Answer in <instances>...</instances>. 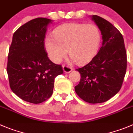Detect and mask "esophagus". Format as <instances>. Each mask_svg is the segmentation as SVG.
Wrapping results in <instances>:
<instances>
[{
    "mask_svg": "<svg viewBox=\"0 0 133 133\" xmlns=\"http://www.w3.org/2000/svg\"><path fill=\"white\" fill-rule=\"evenodd\" d=\"M63 71H64V72L65 73H67V74H68V73H70L71 71H72V68H70V67L68 66V65H63Z\"/></svg>",
    "mask_w": 133,
    "mask_h": 133,
    "instance_id": "34e87169",
    "label": "esophagus"
}]
</instances>
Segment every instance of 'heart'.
Instances as JSON below:
<instances>
[{
	"mask_svg": "<svg viewBox=\"0 0 133 133\" xmlns=\"http://www.w3.org/2000/svg\"><path fill=\"white\" fill-rule=\"evenodd\" d=\"M54 36L44 38V45L48 57L53 62L59 63L68 54L71 61L84 64L97 53L101 36L99 29L92 24L69 23L58 27Z\"/></svg>",
	"mask_w": 133,
	"mask_h": 133,
	"instance_id": "1",
	"label": "heart"
}]
</instances>
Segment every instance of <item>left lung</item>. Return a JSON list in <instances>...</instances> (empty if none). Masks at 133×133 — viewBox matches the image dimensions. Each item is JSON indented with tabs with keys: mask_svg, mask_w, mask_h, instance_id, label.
<instances>
[{
	"mask_svg": "<svg viewBox=\"0 0 133 133\" xmlns=\"http://www.w3.org/2000/svg\"><path fill=\"white\" fill-rule=\"evenodd\" d=\"M101 31L102 43L89 64L77 69L79 83L77 95L90 104L104 102L121 89L127 69V53L123 37L116 27L96 15L90 16Z\"/></svg>",
	"mask_w": 133,
	"mask_h": 133,
	"instance_id": "1",
	"label": "left lung"
}]
</instances>
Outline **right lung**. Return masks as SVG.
I'll return each mask as SVG.
<instances>
[{
	"label": "right lung",
	"instance_id": "1",
	"mask_svg": "<svg viewBox=\"0 0 133 133\" xmlns=\"http://www.w3.org/2000/svg\"><path fill=\"white\" fill-rule=\"evenodd\" d=\"M53 20L37 18L21 26L13 35L7 73L11 89L28 102L40 104L52 95L54 79L63 74L60 65L47 56L44 40Z\"/></svg>",
	"mask_w": 133,
	"mask_h": 133
}]
</instances>
